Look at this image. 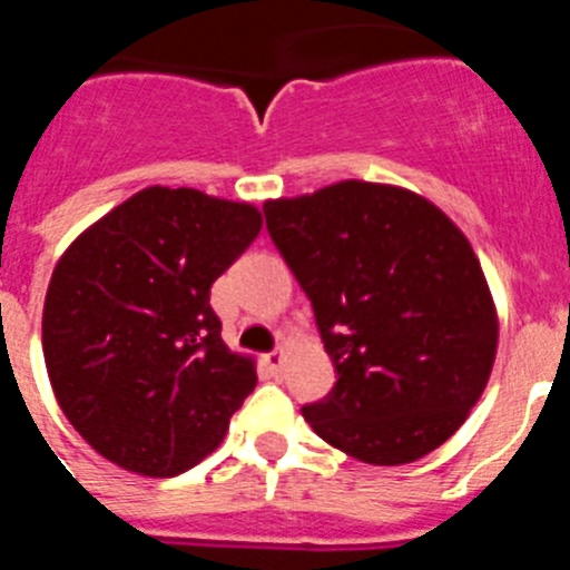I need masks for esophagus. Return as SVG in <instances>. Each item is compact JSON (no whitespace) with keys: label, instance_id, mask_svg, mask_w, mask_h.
<instances>
[{"label":"esophagus","instance_id":"34e87169","mask_svg":"<svg viewBox=\"0 0 570 570\" xmlns=\"http://www.w3.org/2000/svg\"><path fill=\"white\" fill-rule=\"evenodd\" d=\"M265 365H268V371L271 374H279L282 371V365H285V351H282V347H274V351H271V354H265Z\"/></svg>","mask_w":570,"mask_h":570}]
</instances>
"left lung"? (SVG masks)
<instances>
[{
	"label": "left lung",
	"mask_w": 570,
	"mask_h": 570,
	"mask_svg": "<svg viewBox=\"0 0 570 570\" xmlns=\"http://www.w3.org/2000/svg\"><path fill=\"white\" fill-rule=\"evenodd\" d=\"M262 210L336 367L331 394L302 416L371 465L431 454L465 422L497 356L471 242L422 196L360 179Z\"/></svg>",
	"instance_id": "obj_1"
}]
</instances>
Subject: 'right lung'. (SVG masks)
Here are the masks:
<instances>
[{
  "instance_id": "right-lung-1",
  "label": "right lung",
  "mask_w": 570,
  "mask_h": 570,
  "mask_svg": "<svg viewBox=\"0 0 570 570\" xmlns=\"http://www.w3.org/2000/svg\"><path fill=\"white\" fill-rule=\"evenodd\" d=\"M254 205L145 188L62 254L42 311L59 407L105 460L176 476L223 442L256 385L230 354L210 285L259 236Z\"/></svg>"
}]
</instances>
